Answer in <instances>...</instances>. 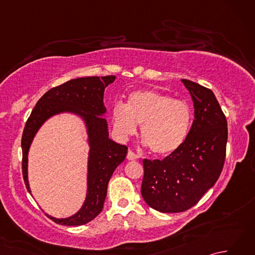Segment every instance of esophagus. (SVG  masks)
Instances as JSON below:
<instances>
[{"instance_id": "1", "label": "esophagus", "mask_w": 255, "mask_h": 255, "mask_svg": "<svg viewBox=\"0 0 255 255\" xmlns=\"http://www.w3.org/2000/svg\"><path fill=\"white\" fill-rule=\"evenodd\" d=\"M139 158V155L137 153H134L132 150H128V153H127V159L128 160H136Z\"/></svg>"}]
</instances>
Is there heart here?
I'll use <instances>...</instances> for the list:
<instances>
[{
	"label": "heart",
	"mask_w": 255,
	"mask_h": 255,
	"mask_svg": "<svg viewBox=\"0 0 255 255\" xmlns=\"http://www.w3.org/2000/svg\"><path fill=\"white\" fill-rule=\"evenodd\" d=\"M113 124L122 138L140 132L144 144L158 155L171 154L185 141L191 127V110L186 103L172 100L154 91H138L127 105L116 103L112 112Z\"/></svg>",
	"instance_id": "obj_1"
}]
</instances>
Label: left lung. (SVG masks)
I'll return each mask as SVG.
<instances>
[{"label": "left lung", "mask_w": 255, "mask_h": 255, "mask_svg": "<svg viewBox=\"0 0 255 255\" xmlns=\"http://www.w3.org/2000/svg\"><path fill=\"white\" fill-rule=\"evenodd\" d=\"M194 103V122L185 141L163 160L143 159L141 195L161 213H182L196 205L220 176L228 127L213 91L183 79Z\"/></svg>", "instance_id": "8db88e82"}]
</instances>
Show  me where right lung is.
Wrapping results in <instances>:
<instances>
[{
	"label": "right lung",
	"mask_w": 255,
	"mask_h": 255,
	"mask_svg": "<svg viewBox=\"0 0 255 255\" xmlns=\"http://www.w3.org/2000/svg\"><path fill=\"white\" fill-rule=\"evenodd\" d=\"M115 79V75L78 78L52 88L40 97L27 119L21 137V169L25 185L29 193L27 173L28 151L32 139L41 125L57 114L73 113L83 119L86 126L90 152L85 202L78 213L69 218L57 219L47 215L56 224L82 226L93 220L104 206L107 185L114 171L126 158L128 148L108 138L107 122L102 117L106 113L103 102L105 88Z\"/></svg>",
	"instance_id": "1"
}]
</instances>
